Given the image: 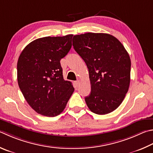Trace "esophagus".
I'll return each instance as SVG.
<instances>
[{
  "label": "esophagus",
  "mask_w": 153,
  "mask_h": 153,
  "mask_svg": "<svg viewBox=\"0 0 153 153\" xmlns=\"http://www.w3.org/2000/svg\"><path fill=\"white\" fill-rule=\"evenodd\" d=\"M79 84H80V82L79 81V80L74 82V84H75V85H76V87H77V86L79 85Z\"/></svg>",
  "instance_id": "34e87169"
}]
</instances>
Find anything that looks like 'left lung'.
I'll use <instances>...</instances> for the list:
<instances>
[{"label": "left lung", "instance_id": "obj_1", "mask_svg": "<svg viewBox=\"0 0 153 153\" xmlns=\"http://www.w3.org/2000/svg\"><path fill=\"white\" fill-rule=\"evenodd\" d=\"M73 46L87 65L91 93L85 98L91 112L103 115L115 110L128 90L131 62L120 41L106 33L74 35Z\"/></svg>", "mask_w": 153, "mask_h": 153}]
</instances>
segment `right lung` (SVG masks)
<instances>
[{
    "label": "right lung",
    "instance_id": "right-lung-1",
    "mask_svg": "<svg viewBox=\"0 0 153 153\" xmlns=\"http://www.w3.org/2000/svg\"><path fill=\"white\" fill-rule=\"evenodd\" d=\"M73 35L35 39L21 52L17 62V81L27 103L48 117L60 114L74 91L65 81L60 60L71 48Z\"/></svg>",
    "mask_w": 153,
    "mask_h": 153
}]
</instances>
